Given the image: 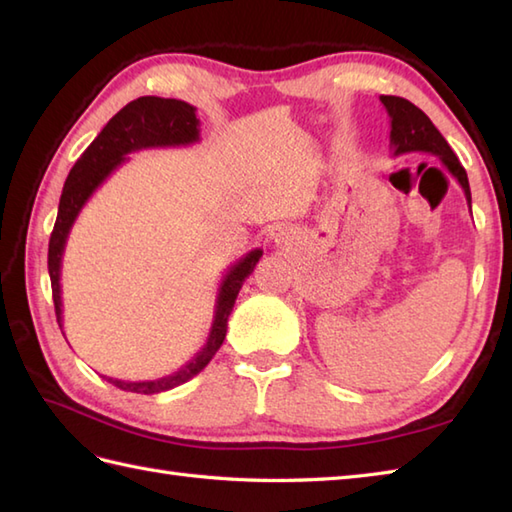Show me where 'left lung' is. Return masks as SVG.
I'll list each match as a JSON object with an SVG mask.
<instances>
[{
  "label": "left lung",
  "mask_w": 512,
  "mask_h": 512,
  "mask_svg": "<svg viewBox=\"0 0 512 512\" xmlns=\"http://www.w3.org/2000/svg\"><path fill=\"white\" fill-rule=\"evenodd\" d=\"M380 103L385 105V110L389 114V145L394 149V156L411 154V151H422V154L438 156L442 160V165L449 169L451 176L460 182L471 209V189L466 171L460 165L458 156L453 154L447 140L438 132L436 125L431 123V118L424 114L420 107H416L407 99H400V96H380Z\"/></svg>",
  "instance_id": "obj_1"
}]
</instances>
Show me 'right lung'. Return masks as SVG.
I'll return each instance as SVG.
<instances>
[{
  "instance_id": "1",
  "label": "right lung",
  "mask_w": 512,
  "mask_h": 512,
  "mask_svg": "<svg viewBox=\"0 0 512 512\" xmlns=\"http://www.w3.org/2000/svg\"><path fill=\"white\" fill-rule=\"evenodd\" d=\"M198 140L200 118L195 116L193 105L178 99L140 96V99L127 103L123 110L101 129V134L92 140V145L83 151V156L74 162V167L68 173V180L63 184L57 222H54L48 244V273L52 284L54 312H57V323L61 332V259L70 228L76 217H79L85 202H88L92 198V193L123 165L127 160V154H132V151L149 147H182L198 143ZM262 253V248L250 250V253H246L239 262H235L226 270L220 290H217L215 317L209 339H206L202 350L195 354L187 365L169 376H162L156 380H140V383L103 376L107 378V383H112L114 387L123 391H134V394H160V391H169L173 387L187 383L193 376H198L224 343L228 314L233 312L239 290H242L246 277L253 273V268L257 266Z\"/></svg>"
}]
</instances>
